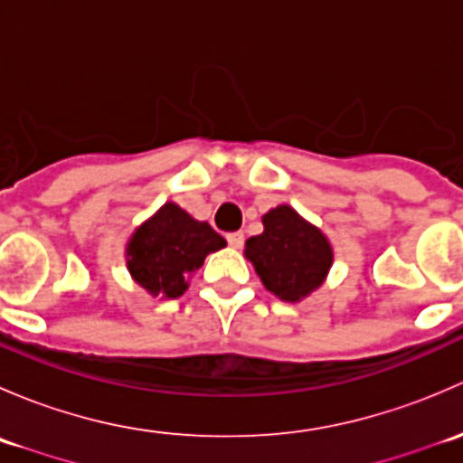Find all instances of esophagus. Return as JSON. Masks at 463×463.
<instances>
[{
    "mask_svg": "<svg viewBox=\"0 0 463 463\" xmlns=\"http://www.w3.org/2000/svg\"><path fill=\"white\" fill-rule=\"evenodd\" d=\"M226 241L232 246V249H241V246H244V232H241V231L228 232Z\"/></svg>",
    "mask_w": 463,
    "mask_h": 463,
    "instance_id": "esophagus-1",
    "label": "esophagus"
}]
</instances>
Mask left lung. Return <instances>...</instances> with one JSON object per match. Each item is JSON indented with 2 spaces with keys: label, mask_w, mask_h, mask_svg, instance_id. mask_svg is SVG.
<instances>
[{
  "label": "left lung",
  "mask_w": 463,
  "mask_h": 463,
  "mask_svg": "<svg viewBox=\"0 0 463 463\" xmlns=\"http://www.w3.org/2000/svg\"><path fill=\"white\" fill-rule=\"evenodd\" d=\"M261 222L264 232L246 241V258L264 287L287 302L309 296L334 260L326 237L288 205L269 210Z\"/></svg>",
  "instance_id": "left-lung-1"
}]
</instances>
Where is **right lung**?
<instances>
[{"mask_svg": "<svg viewBox=\"0 0 463 463\" xmlns=\"http://www.w3.org/2000/svg\"><path fill=\"white\" fill-rule=\"evenodd\" d=\"M223 246L226 240L210 223L197 222L179 205L165 203L132 235L128 266L152 296L179 298L205 255Z\"/></svg>", "mask_w": 463, "mask_h": 463, "instance_id": "1", "label": "right lung"}]
</instances>
